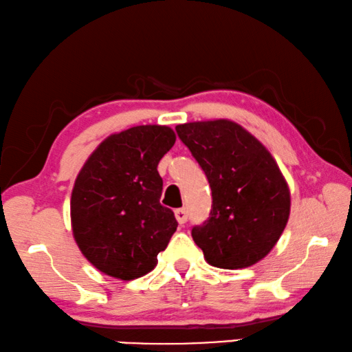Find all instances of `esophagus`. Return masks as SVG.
<instances>
[{"instance_id": "34e87169", "label": "esophagus", "mask_w": 352, "mask_h": 352, "mask_svg": "<svg viewBox=\"0 0 352 352\" xmlns=\"http://www.w3.org/2000/svg\"><path fill=\"white\" fill-rule=\"evenodd\" d=\"M175 217H176V219H177V223H179V224H186L188 214H187L186 208H177V210H175Z\"/></svg>"}]
</instances>
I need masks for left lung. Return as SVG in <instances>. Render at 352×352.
Masks as SVG:
<instances>
[{
  "label": "left lung",
  "instance_id": "8db88e82",
  "mask_svg": "<svg viewBox=\"0 0 352 352\" xmlns=\"http://www.w3.org/2000/svg\"><path fill=\"white\" fill-rule=\"evenodd\" d=\"M176 133L212 188L210 217L192 229L207 263L243 269L263 260L291 213L287 182L272 154L248 129L227 119L184 123Z\"/></svg>",
  "mask_w": 352,
  "mask_h": 352
}]
</instances>
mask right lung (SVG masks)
<instances>
[{
    "instance_id": "1",
    "label": "right lung",
    "mask_w": 352,
    "mask_h": 352,
    "mask_svg": "<svg viewBox=\"0 0 352 352\" xmlns=\"http://www.w3.org/2000/svg\"><path fill=\"white\" fill-rule=\"evenodd\" d=\"M175 142L170 126H133L104 139L80 170L71 196L72 233L100 272L129 281L156 267L177 229L175 213L159 202L157 171Z\"/></svg>"
}]
</instances>
